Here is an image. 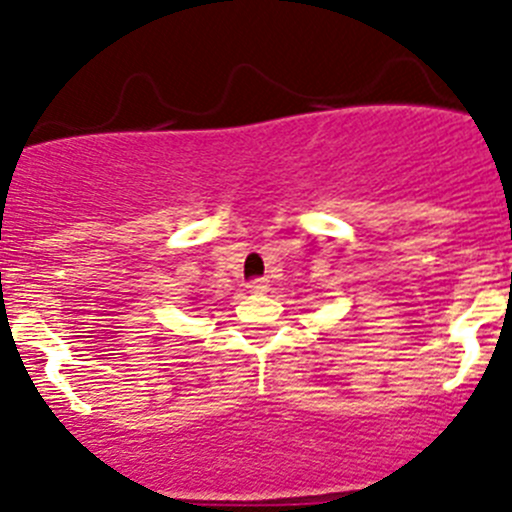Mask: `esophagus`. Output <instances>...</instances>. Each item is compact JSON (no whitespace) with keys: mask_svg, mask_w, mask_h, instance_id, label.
Wrapping results in <instances>:
<instances>
[{"mask_svg":"<svg viewBox=\"0 0 512 512\" xmlns=\"http://www.w3.org/2000/svg\"><path fill=\"white\" fill-rule=\"evenodd\" d=\"M267 280L265 277H260V280H252V282H247V290L250 292H257V295H262V292H267Z\"/></svg>","mask_w":512,"mask_h":512,"instance_id":"1","label":"esophagus"}]
</instances>
